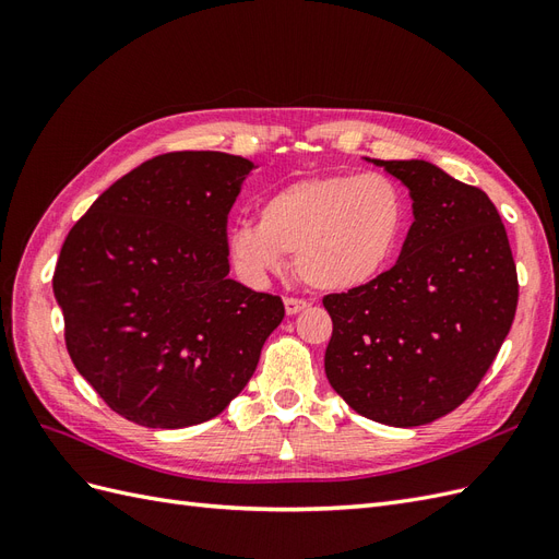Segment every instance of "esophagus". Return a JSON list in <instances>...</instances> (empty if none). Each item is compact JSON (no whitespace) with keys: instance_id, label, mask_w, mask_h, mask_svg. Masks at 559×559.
Here are the masks:
<instances>
[{"instance_id":"34e87169","label":"esophagus","mask_w":559,"mask_h":559,"mask_svg":"<svg viewBox=\"0 0 559 559\" xmlns=\"http://www.w3.org/2000/svg\"><path fill=\"white\" fill-rule=\"evenodd\" d=\"M308 308H310V302L302 300V298H286L284 300V310H286V314H289V317H294V314H298L302 310H308Z\"/></svg>"}]
</instances>
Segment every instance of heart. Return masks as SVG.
<instances>
[{
  "mask_svg": "<svg viewBox=\"0 0 559 559\" xmlns=\"http://www.w3.org/2000/svg\"><path fill=\"white\" fill-rule=\"evenodd\" d=\"M411 224L403 186L380 173L298 179L265 195L259 224H233L228 259L245 282L263 284L294 257L317 292L345 294L373 284L394 263Z\"/></svg>",
  "mask_w": 559,
  "mask_h": 559,
  "instance_id": "b5f03b06",
  "label": "heart"
}]
</instances>
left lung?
<instances>
[{
    "instance_id": "left-lung-1",
    "label": "left lung",
    "mask_w": 559,
    "mask_h": 559,
    "mask_svg": "<svg viewBox=\"0 0 559 559\" xmlns=\"http://www.w3.org/2000/svg\"><path fill=\"white\" fill-rule=\"evenodd\" d=\"M366 160L408 186L415 222L392 270L324 298V368L352 411L408 429L452 413L478 386L511 331L518 273L485 191L429 160Z\"/></svg>"
}]
</instances>
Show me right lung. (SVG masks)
I'll use <instances>...</instances> for the list:
<instances>
[{
  "mask_svg": "<svg viewBox=\"0 0 559 559\" xmlns=\"http://www.w3.org/2000/svg\"><path fill=\"white\" fill-rule=\"evenodd\" d=\"M257 167L222 151L151 158L67 235L53 275L67 352L134 425L183 429L224 413L284 319L277 296L228 277V212Z\"/></svg>",
  "mask_w": 559,
  "mask_h": 559,
  "instance_id": "add662e5",
  "label": "right lung"
}]
</instances>
